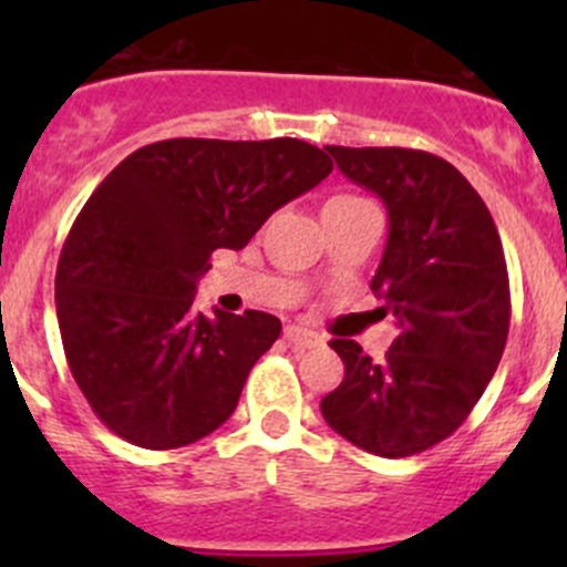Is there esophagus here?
Masks as SVG:
<instances>
[{"label": "esophagus", "instance_id": "esophagus-1", "mask_svg": "<svg viewBox=\"0 0 567 567\" xmlns=\"http://www.w3.org/2000/svg\"><path fill=\"white\" fill-rule=\"evenodd\" d=\"M285 337H288L290 346L299 348V351L318 348L320 342H323V337L316 334V331H310V329H301V326H288V329H285Z\"/></svg>", "mask_w": 567, "mask_h": 567}]
</instances>
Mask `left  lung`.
Wrapping results in <instances>:
<instances>
[{
	"mask_svg": "<svg viewBox=\"0 0 567 567\" xmlns=\"http://www.w3.org/2000/svg\"><path fill=\"white\" fill-rule=\"evenodd\" d=\"M326 151L390 216L370 288L400 331L381 362L359 342L331 340L346 379L320 414L359 450L405 458L458 431L496 373L511 329L505 251L480 194L444 158L409 147Z\"/></svg>",
	"mask_w": 567,
	"mask_h": 567,
	"instance_id": "8db88e82",
	"label": "left lung"
}]
</instances>
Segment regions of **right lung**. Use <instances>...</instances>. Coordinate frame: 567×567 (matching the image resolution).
Returning <instances> with one entry per match:
<instances>
[{"label": "right lung", "instance_id": "obj_1", "mask_svg": "<svg viewBox=\"0 0 567 567\" xmlns=\"http://www.w3.org/2000/svg\"><path fill=\"white\" fill-rule=\"evenodd\" d=\"M331 158L301 140H164L109 173L56 266L62 348L109 431L145 450L208 436L236 411L279 318L194 312L216 249H244L262 221L316 188Z\"/></svg>", "mask_w": 567, "mask_h": 567}]
</instances>
